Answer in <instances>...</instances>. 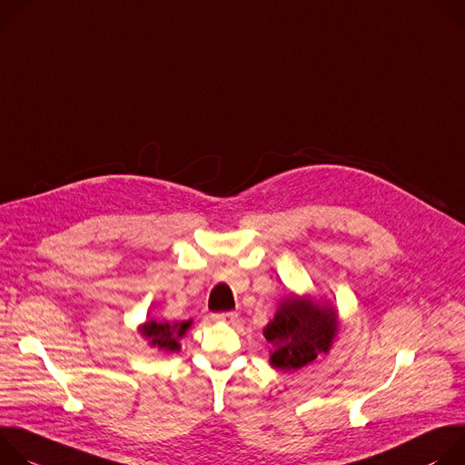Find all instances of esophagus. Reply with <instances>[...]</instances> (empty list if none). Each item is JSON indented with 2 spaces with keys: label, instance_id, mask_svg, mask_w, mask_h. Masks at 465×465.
I'll return each instance as SVG.
<instances>
[{
  "label": "esophagus",
  "instance_id": "34e87169",
  "mask_svg": "<svg viewBox=\"0 0 465 465\" xmlns=\"http://www.w3.org/2000/svg\"><path fill=\"white\" fill-rule=\"evenodd\" d=\"M213 320L214 322H234L236 320V312H218V314H213Z\"/></svg>",
  "mask_w": 465,
  "mask_h": 465
}]
</instances>
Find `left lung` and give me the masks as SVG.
Returning a JSON list of instances; mask_svg holds the SVG:
<instances>
[{"label": "left lung", "instance_id": "8db88e82", "mask_svg": "<svg viewBox=\"0 0 465 465\" xmlns=\"http://www.w3.org/2000/svg\"><path fill=\"white\" fill-rule=\"evenodd\" d=\"M338 325L334 306L290 293L264 329L266 340L273 345L270 364L279 371H297L314 362L318 354L329 352Z\"/></svg>", "mask_w": 465, "mask_h": 465}]
</instances>
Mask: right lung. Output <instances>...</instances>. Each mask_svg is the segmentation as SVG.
Returning <instances> with one entry per match:
<instances>
[{
  "instance_id": "1",
  "label": "right lung",
  "mask_w": 465,
  "mask_h": 465,
  "mask_svg": "<svg viewBox=\"0 0 465 465\" xmlns=\"http://www.w3.org/2000/svg\"><path fill=\"white\" fill-rule=\"evenodd\" d=\"M192 320L181 322V323H168V322H145L140 327V334L149 341L151 347H157L166 352H175L181 349L179 340L186 334L190 329Z\"/></svg>"
}]
</instances>
